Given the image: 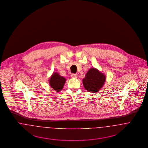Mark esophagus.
<instances>
[{
  "label": "esophagus",
  "instance_id": "34e87169",
  "mask_svg": "<svg viewBox=\"0 0 148 148\" xmlns=\"http://www.w3.org/2000/svg\"><path fill=\"white\" fill-rule=\"evenodd\" d=\"M71 78H77V75L76 74H71Z\"/></svg>",
  "mask_w": 148,
  "mask_h": 148
}]
</instances>
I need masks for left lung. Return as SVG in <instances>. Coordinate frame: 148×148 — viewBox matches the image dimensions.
I'll list each match as a JSON object with an SVG mask.
<instances>
[{
  "instance_id": "left-lung-1",
  "label": "left lung",
  "mask_w": 148,
  "mask_h": 148,
  "mask_svg": "<svg viewBox=\"0 0 148 148\" xmlns=\"http://www.w3.org/2000/svg\"><path fill=\"white\" fill-rule=\"evenodd\" d=\"M106 76L95 68H91L83 79V84L87 91L96 93L102 88L106 82Z\"/></svg>"
}]
</instances>
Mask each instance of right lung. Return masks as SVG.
Returning <instances> with one entry per match:
<instances>
[{"label": "right lung", "mask_w": 148, "mask_h": 148, "mask_svg": "<svg viewBox=\"0 0 148 148\" xmlns=\"http://www.w3.org/2000/svg\"><path fill=\"white\" fill-rule=\"evenodd\" d=\"M66 78L61 76L57 72H54L49 79V84L56 92H60L64 88Z\"/></svg>", "instance_id": "add662e5"}]
</instances>
